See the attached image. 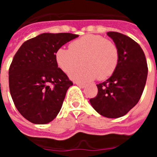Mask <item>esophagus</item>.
<instances>
[{
  "instance_id": "1",
  "label": "esophagus",
  "mask_w": 157,
  "mask_h": 157,
  "mask_svg": "<svg viewBox=\"0 0 157 157\" xmlns=\"http://www.w3.org/2000/svg\"><path fill=\"white\" fill-rule=\"evenodd\" d=\"M75 84L77 86H78L80 87V88H84V87L86 86V84H84V83H79V82H75Z\"/></svg>"
}]
</instances>
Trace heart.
I'll use <instances>...</instances> for the list:
<instances>
[{"instance_id": "b5f03b06", "label": "heart", "mask_w": 157, "mask_h": 157, "mask_svg": "<svg viewBox=\"0 0 157 157\" xmlns=\"http://www.w3.org/2000/svg\"><path fill=\"white\" fill-rule=\"evenodd\" d=\"M70 49L59 48L56 61L64 73L68 74L81 64L84 66L71 72V78L77 82L104 80L110 77L119 63V50L112 41L97 34H86L72 41Z\"/></svg>"}]
</instances>
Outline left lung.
Segmentation results:
<instances>
[{"mask_svg":"<svg viewBox=\"0 0 157 157\" xmlns=\"http://www.w3.org/2000/svg\"><path fill=\"white\" fill-rule=\"evenodd\" d=\"M119 50V63L109 78L98 84V95L90 100L100 115L119 118L126 115L139 101L148 75L146 59L142 48L127 35L107 33Z\"/></svg>","mask_w":157,"mask_h":157,"instance_id":"left-lung-1","label":"left lung"}]
</instances>
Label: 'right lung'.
I'll return each instance as SVG.
<instances>
[{
  "label": "right lung",
  "mask_w": 157,
  "mask_h": 157,
  "mask_svg": "<svg viewBox=\"0 0 157 157\" xmlns=\"http://www.w3.org/2000/svg\"><path fill=\"white\" fill-rule=\"evenodd\" d=\"M78 37L44 33L25 41L14 56L8 71L9 90L17 110L28 121L46 124L61 109L73 83L58 67L56 52Z\"/></svg>",
  "instance_id": "1"
}]
</instances>
